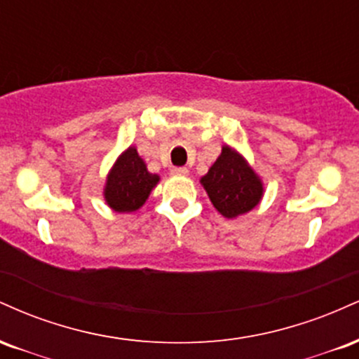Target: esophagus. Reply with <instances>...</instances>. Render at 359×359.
Instances as JSON below:
<instances>
[{"label": "esophagus", "mask_w": 359, "mask_h": 359, "mask_svg": "<svg viewBox=\"0 0 359 359\" xmlns=\"http://www.w3.org/2000/svg\"><path fill=\"white\" fill-rule=\"evenodd\" d=\"M170 174L172 175H180V177H184V175H187L189 174V170L185 167H174L170 170Z\"/></svg>", "instance_id": "esophagus-1"}]
</instances>
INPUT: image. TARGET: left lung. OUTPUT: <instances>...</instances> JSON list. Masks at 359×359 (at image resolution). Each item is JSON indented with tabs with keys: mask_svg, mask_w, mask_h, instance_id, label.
<instances>
[{
	"mask_svg": "<svg viewBox=\"0 0 359 359\" xmlns=\"http://www.w3.org/2000/svg\"><path fill=\"white\" fill-rule=\"evenodd\" d=\"M214 208L233 219L251 211L263 197V184L236 150L222 147L221 155L201 179Z\"/></svg>",
	"mask_w": 359,
	"mask_h": 359,
	"instance_id": "obj_1",
	"label": "left lung"
}]
</instances>
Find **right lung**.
Listing matches in <instances>:
<instances>
[{
  "mask_svg": "<svg viewBox=\"0 0 359 359\" xmlns=\"http://www.w3.org/2000/svg\"><path fill=\"white\" fill-rule=\"evenodd\" d=\"M160 177L147 170L137 148L130 147L118 156L104 185V199L113 211L133 212L145 204Z\"/></svg>",
  "mask_w": 359,
  "mask_h": 359,
  "instance_id": "1",
  "label": "right lung"
}]
</instances>
